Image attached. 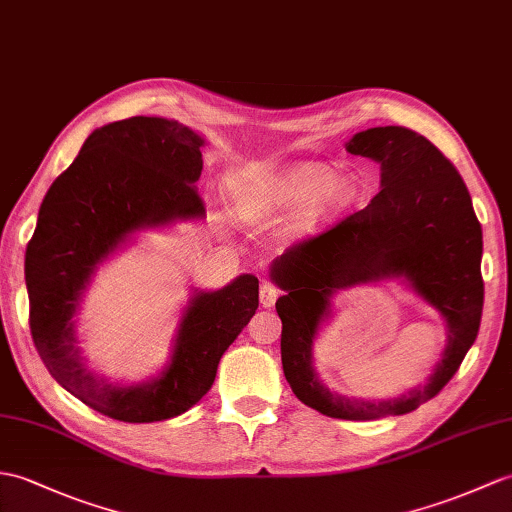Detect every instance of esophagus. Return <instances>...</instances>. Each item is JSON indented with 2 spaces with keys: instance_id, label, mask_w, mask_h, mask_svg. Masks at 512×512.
<instances>
[{
  "instance_id": "esophagus-1",
  "label": "esophagus",
  "mask_w": 512,
  "mask_h": 512,
  "mask_svg": "<svg viewBox=\"0 0 512 512\" xmlns=\"http://www.w3.org/2000/svg\"><path fill=\"white\" fill-rule=\"evenodd\" d=\"M279 296H281V290L277 288V285H272V283H264V285H261L259 299H261V305H264V307H272V305H275Z\"/></svg>"
}]
</instances>
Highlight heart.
<instances>
[{"label": "heart", "instance_id": "b5f03b06", "mask_svg": "<svg viewBox=\"0 0 512 512\" xmlns=\"http://www.w3.org/2000/svg\"><path fill=\"white\" fill-rule=\"evenodd\" d=\"M358 194V183L349 174L329 176L327 165L294 163L268 174L233 170L224 176V196L246 218L266 216L299 207L314 198L316 205L340 207Z\"/></svg>", "mask_w": 512, "mask_h": 512}]
</instances>
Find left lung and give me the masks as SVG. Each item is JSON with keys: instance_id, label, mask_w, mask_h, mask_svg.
<instances>
[{"instance_id": "8db88e82", "label": "left lung", "mask_w": 512, "mask_h": 512, "mask_svg": "<svg viewBox=\"0 0 512 512\" xmlns=\"http://www.w3.org/2000/svg\"><path fill=\"white\" fill-rule=\"evenodd\" d=\"M347 150L382 165V189L360 211L292 244L272 261L285 294L281 362L292 392L331 419L373 421L417 410L456 375L480 329L484 305L482 227L456 165L432 141L403 126L355 135ZM384 276H406L448 320L450 342L433 377L401 400L362 402L329 393L311 368L315 331L336 289Z\"/></svg>"}]
</instances>
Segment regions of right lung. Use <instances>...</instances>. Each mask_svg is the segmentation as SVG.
I'll return each instance as SVG.
<instances>
[{
  "mask_svg": "<svg viewBox=\"0 0 512 512\" xmlns=\"http://www.w3.org/2000/svg\"><path fill=\"white\" fill-rule=\"evenodd\" d=\"M202 144L194 130L163 117H128L93 130L47 189L26 248L30 331L45 368L71 395L117 421L152 423L192 408L259 305L253 275L194 294L170 366L148 384L113 386L80 360L71 318L95 266L135 229L205 216L194 185Z\"/></svg>",
  "mask_w": 512,
  "mask_h": 512,
  "instance_id": "1",
  "label": "right lung"
}]
</instances>
